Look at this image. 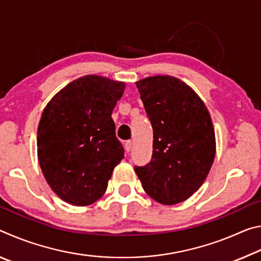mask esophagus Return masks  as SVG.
<instances>
[{
  "mask_svg": "<svg viewBox=\"0 0 261 261\" xmlns=\"http://www.w3.org/2000/svg\"><path fill=\"white\" fill-rule=\"evenodd\" d=\"M131 146H132V141H130V140H127L126 143H125V151L129 153L130 152V149H131Z\"/></svg>",
  "mask_w": 261,
  "mask_h": 261,
  "instance_id": "esophagus-1",
  "label": "esophagus"
}]
</instances>
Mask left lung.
<instances>
[{"label": "left lung", "mask_w": 261, "mask_h": 261, "mask_svg": "<svg viewBox=\"0 0 261 261\" xmlns=\"http://www.w3.org/2000/svg\"><path fill=\"white\" fill-rule=\"evenodd\" d=\"M153 127L152 160L135 167L143 189L162 205L187 200L208 175L215 158V132L199 95L173 76L136 83Z\"/></svg>", "instance_id": "1"}]
</instances>
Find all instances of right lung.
<instances>
[{
    "mask_svg": "<svg viewBox=\"0 0 261 261\" xmlns=\"http://www.w3.org/2000/svg\"><path fill=\"white\" fill-rule=\"evenodd\" d=\"M125 83L87 74L53 96L38 126V160L62 200L87 206L99 200L124 158L112 113Z\"/></svg>",
    "mask_w": 261,
    "mask_h": 261,
    "instance_id": "obj_1",
    "label": "right lung"
}]
</instances>
